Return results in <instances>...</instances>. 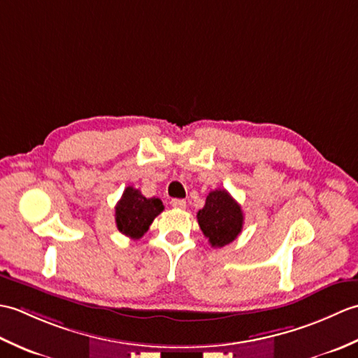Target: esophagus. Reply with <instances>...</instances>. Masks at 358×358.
Wrapping results in <instances>:
<instances>
[{"label": "esophagus", "instance_id": "1", "mask_svg": "<svg viewBox=\"0 0 358 358\" xmlns=\"http://www.w3.org/2000/svg\"><path fill=\"white\" fill-rule=\"evenodd\" d=\"M171 204L173 208H178V209H186V200H181V199H173L171 201Z\"/></svg>", "mask_w": 358, "mask_h": 358}]
</instances>
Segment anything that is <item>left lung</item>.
Masks as SVG:
<instances>
[{
    "label": "left lung",
    "instance_id": "8db88e82",
    "mask_svg": "<svg viewBox=\"0 0 358 358\" xmlns=\"http://www.w3.org/2000/svg\"><path fill=\"white\" fill-rule=\"evenodd\" d=\"M200 229L212 248H223L238 237L245 215L240 204L224 189L209 192L206 204L196 214Z\"/></svg>",
    "mask_w": 358,
    "mask_h": 358
}]
</instances>
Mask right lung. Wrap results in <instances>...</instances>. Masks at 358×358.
Here are the masks:
<instances>
[{
  "instance_id": "add662e5",
  "label": "right lung",
  "mask_w": 358,
  "mask_h": 358,
  "mask_svg": "<svg viewBox=\"0 0 358 358\" xmlns=\"http://www.w3.org/2000/svg\"><path fill=\"white\" fill-rule=\"evenodd\" d=\"M163 210L162 200L155 196L146 199L138 189L127 186L115 206V223L121 234L132 240H138Z\"/></svg>"
}]
</instances>
